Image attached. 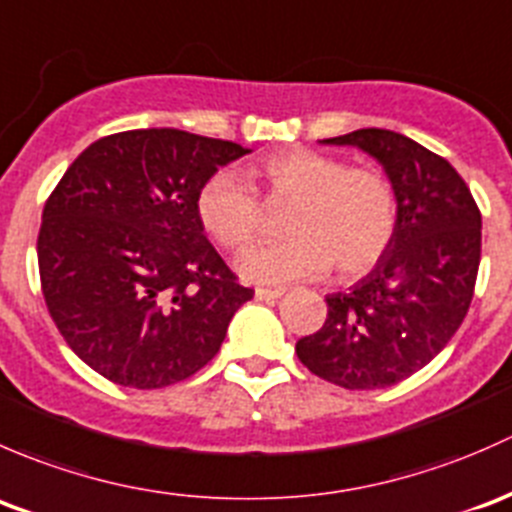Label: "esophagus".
<instances>
[{
    "instance_id": "1",
    "label": "esophagus",
    "mask_w": 512,
    "mask_h": 512,
    "mask_svg": "<svg viewBox=\"0 0 512 512\" xmlns=\"http://www.w3.org/2000/svg\"><path fill=\"white\" fill-rule=\"evenodd\" d=\"M283 295L281 288H256L258 300H278Z\"/></svg>"
}]
</instances>
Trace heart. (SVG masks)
<instances>
[{"instance_id":"b5f03b06","label":"heart","mask_w":512,"mask_h":512,"mask_svg":"<svg viewBox=\"0 0 512 512\" xmlns=\"http://www.w3.org/2000/svg\"><path fill=\"white\" fill-rule=\"evenodd\" d=\"M251 177L278 202H293L283 219L286 239L258 244L236 258V271L263 286L305 281L335 266L340 278L367 273L397 226L392 184L377 170L347 167L315 150H286L263 157ZM204 229L229 249H241L261 231V202L239 172L219 170L197 194Z\"/></svg>"}]
</instances>
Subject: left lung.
<instances>
[{"label": "left lung", "mask_w": 512, "mask_h": 512, "mask_svg": "<svg viewBox=\"0 0 512 512\" xmlns=\"http://www.w3.org/2000/svg\"><path fill=\"white\" fill-rule=\"evenodd\" d=\"M323 145L382 165L397 199L392 244L365 278L325 295L328 318L295 355L345 389H384L429 365L461 328L481 263V212L461 175L392 130L362 128Z\"/></svg>", "instance_id": "left-lung-1"}]
</instances>
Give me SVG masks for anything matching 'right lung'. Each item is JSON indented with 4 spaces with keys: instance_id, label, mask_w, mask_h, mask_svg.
I'll use <instances>...</instances> for the list:
<instances>
[{
    "instance_id": "1",
    "label": "right lung",
    "mask_w": 512,
    "mask_h": 512,
    "mask_svg": "<svg viewBox=\"0 0 512 512\" xmlns=\"http://www.w3.org/2000/svg\"><path fill=\"white\" fill-rule=\"evenodd\" d=\"M249 147L175 128L100 138L73 160L41 217L39 273L63 340L91 370L160 389L202 370L236 310V283L197 194Z\"/></svg>"
}]
</instances>
